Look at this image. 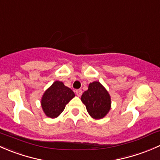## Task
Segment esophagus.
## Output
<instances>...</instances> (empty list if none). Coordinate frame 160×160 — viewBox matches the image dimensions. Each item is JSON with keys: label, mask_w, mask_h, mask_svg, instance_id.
<instances>
[{"label": "esophagus", "mask_w": 160, "mask_h": 160, "mask_svg": "<svg viewBox=\"0 0 160 160\" xmlns=\"http://www.w3.org/2000/svg\"><path fill=\"white\" fill-rule=\"evenodd\" d=\"M75 93H76V95H78V97H79V96H81V95H82V89L75 90Z\"/></svg>", "instance_id": "obj_1"}]
</instances>
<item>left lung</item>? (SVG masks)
<instances>
[{
  "instance_id": "obj_1",
  "label": "left lung",
  "mask_w": 160,
  "mask_h": 160,
  "mask_svg": "<svg viewBox=\"0 0 160 160\" xmlns=\"http://www.w3.org/2000/svg\"><path fill=\"white\" fill-rule=\"evenodd\" d=\"M81 99L90 116L95 119L102 118L111 108L109 94L98 82L90 83L88 90L84 92Z\"/></svg>"
}]
</instances>
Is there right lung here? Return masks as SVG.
I'll list each match as a JSON object with an SVG mask.
<instances>
[{"mask_svg":"<svg viewBox=\"0 0 160 160\" xmlns=\"http://www.w3.org/2000/svg\"><path fill=\"white\" fill-rule=\"evenodd\" d=\"M75 93L71 88L65 86L63 82L56 81L46 90L42 98V107L44 112L50 118H56L64 111L65 105Z\"/></svg>","mask_w":160,"mask_h":160,"instance_id":"add662e5","label":"right lung"}]
</instances>
